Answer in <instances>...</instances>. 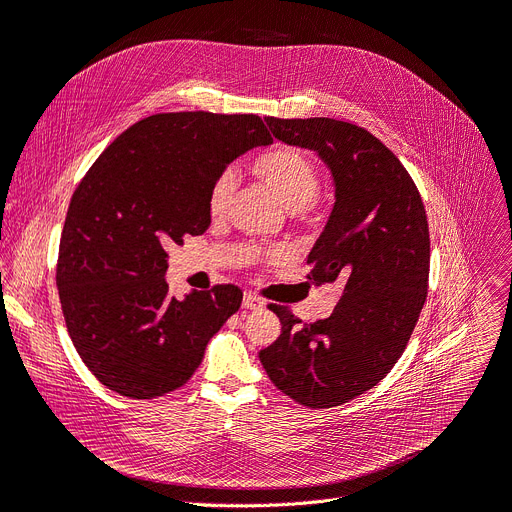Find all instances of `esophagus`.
Masks as SVG:
<instances>
[{"label": "esophagus", "mask_w": 512, "mask_h": 512, "mask_svg": "<svg viewBox=\"0 0 512 512\" xmlns=\"http://www.w3.org/2000/svg\"><path fill=\"white\" fill-rule=\"evenodd\" d=\"M265 303L261 297H257L255 293H244V299H242V307L244 309H261Z\"/></svg>", "instance_id": "esophagus-1"}]
</instances>
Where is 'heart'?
Wrapping results in <instances>:
<instances>
[{
    "instance_id": "obj_1",
    "label": "heart",
    "mask_w": 512,
    "mask_h": 512,
    "mask_svg": "<svg viewBox=\"0 0 512 512\" xmlns=\"http://www.w3.org/2000/svg\"><path fill=\"white\" fill-rule=\"evenodd\" d=\"M249 171L265 188H270L278 201L293 209L301 211L316 203L320 194V173L307 154L295 146L274 144L261 150L251 159ZM232 175L221 173L213 182L207 209L211 217H221L228 209V201L232 194Z\"/></svg>"
}]
</instances>
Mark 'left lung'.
<instances>
[{
	"label": "left lung",
	"instance_id": "left-lung-1",
	"mask_svg": "<svg viewBox=\"0 0 512 512\" xmlns=\"http://www.w3.org/2000/svg\"><path fill=\"white\" fill-rule=\"evenodd\" d=\"M265 123L278 140L316 150L335 177L337 203L307 280L345 288L335 311L309 324L272 303L282 335L259 360L297 404L341 406L381 383L410 341L429 288L427 211L406 167L368 129L328 117Z\"/></svg>",
	"mask_w": 512,
	"mask_h": 512
}]
</instances>
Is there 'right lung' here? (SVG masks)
I'll return each mask as SVG.
<instances>
[{
	"label": "right lung",
	"instance_id": "obj_1",
	"mask_svg": "<svg viewBox=\"0 0 512 512\" xmlns=\"http://www.w3.org/2000/svg\"><path fill=\"white\" fill-rule=\"evenodd\" d=\"M272 144L257 115L161 113L125 129L87 169L60 234L56 286L71 341L96 379L131 399L190 381L242 291L169 295L167 249L203 234L224 167Z\"/></svg>",
	"mask_w": 512,
	"mask_h": 512
}]
</instances>
